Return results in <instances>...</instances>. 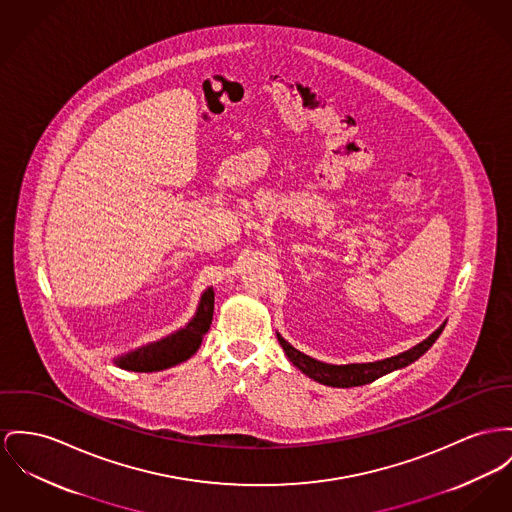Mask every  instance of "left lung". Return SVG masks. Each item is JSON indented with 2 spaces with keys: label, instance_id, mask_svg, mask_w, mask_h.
Wrapping results in <instances>:
<instances>
[{
  "label": "left lung",
  "instance_id": "8db88e82",
  "mask_svg": "<svg viewBox=\"0 0 512 512\" xmlns=\"http://www.w3.org/2000/svg\"><path fill=\"white\" fill-rule=\"evenodd\" d=\"M444 330V324L433 332L429 338L421 343H417L415 347H411L409 351H404L396 357H390V359H382V361H375V363H357V365H328V363H320L312 357H308L305 353H301L299 349H295L291 343L283 340L281 336H277V340L281 343L285 355L289 357V361L299 369L303 371L305 375L314 378L316 382L320 384H326V386H336V388H351V386H363V384H369L380 376L388 375L396 369H402L409 363L417 361L435 341L441 336V332Z\"/></svg>",
  "mask_w": 512,
  "mask_h": 512
}]
</instances>
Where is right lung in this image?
<instances>
[{"mask_svg": "<svg viewBox=\"0 0 512 512\" xmlns=\"http://www.w3.org/2000/svg\"><path fill=\"white\" fill-rule=\"evenodd\" d=\"M211 320H213V289H207L200 301L196 316L186 328L167 336L165 340L143 345L141 349H136L124 357H118L116 365L136 373H153V371L174 367L190 359L198 351L202 338L211 326Z\"/></svg>", "mask_w": 512, "mask_h": 512, "instance_id": "1", "label": "right lung"}]
</instances>
